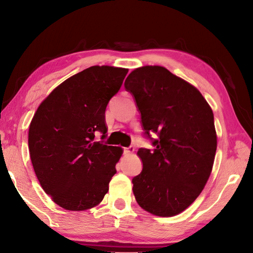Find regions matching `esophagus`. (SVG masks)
I'll use <instances>...</instances> for the list:
<instances>
[{"label":"esophagus","mask_w":253,"mask_h":253,"mask_svg":"<svg viewBox=\"0 0 253 253\" xmlns=\"http://www.w3.org/2000/svg\"><path fill=\"white\" fill-rule=\"evenodd\" d=\"M133 151H135V147H133V146H130V147L125 148V149H124V153H125L126 156L131 155V153H132Z\"/></svg>","instance_id":"obj_1"}]
</instances>
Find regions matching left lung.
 Listing matches in <instances>:
<instances>
[{
    "instance_id": "left-lung-1",
    "label": "left lung",
    "mask_w": 253,
    "mask_h": 253,
    "mask_svg": "<svg viewBox=\"0 0 253 253\" xmlns=\"http://www.w3.org/2000/svg\"><path fill=\"white\" fill-rule=\"evenodd\" d=\"M125 88L135 98L145 135L155 147L137 152L142 171L132 179L133 195L153 215L180 214L211 175L217 148L214 114L195 86L160 66L135 69Z\"/></svg>"
}]
</instances>
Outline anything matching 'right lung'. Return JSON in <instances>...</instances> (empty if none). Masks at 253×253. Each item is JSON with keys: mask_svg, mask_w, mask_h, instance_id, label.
Masks as SVG:
<instances>
[{"mask_svg": "<svg viewBox=\"0 0 253 253\" xmlns=\"http://www.w3.org/2000/svg\"><path fill=\"white\" fill-rule=\"evenodd\" d=\"M128 69L93 66L67 79L37 108L28 131L34 171L52 201L67 211L100 204L116 173L121 147L106 137L105 110Z\"/></svg>", "mask_w": 253, "mask_h": 253, "instance_id": "add662e5", "label": "right lung"}]
</instances>
